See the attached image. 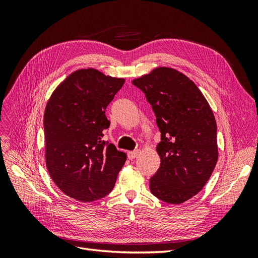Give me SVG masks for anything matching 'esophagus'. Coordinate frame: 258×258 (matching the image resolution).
I'll list each match as a JSON object with an SVG mask.
<instances>
[{
	"label": "esophagus",
	"mask_w": 258,
	"mask_h": 258,
	"mask_svg": "<svg viewBox=\"0 0 258 258\" xmlns=\"http://www.w3.org/2000/svg\"><path fill=\"white\" fill-rule=\"evenodd\" d=\"M139 154H140V151L139 150H137V151H132V152H128V158L129 159H135V158H137L138 156H139Z\"/></svg>",
	"instance_id": "34e87169"
}]
</instances>
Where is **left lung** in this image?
Masks as SVG:
<instances>
[{"label": "left lung", "instance_id": "8db88e82", "mask_svg": "<svg viewBox=\"0 0 258 258\" xmlns=\"http://www.w3.org/2000/svg\"><path fill=\"white\" fill-rule=\"evenodd\" d=\"M132 84L145 93L161 134L160 167L150 189L167 204H183L204 188L216 166L213 112L195 83L172 68H156Z\"/></svg>", "mask_w": 258, "mask_h": 258}]
</instances>
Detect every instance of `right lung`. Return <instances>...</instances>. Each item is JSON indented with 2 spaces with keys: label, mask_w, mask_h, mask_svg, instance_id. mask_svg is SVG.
<instances>
[{
  "label": "right lung",
  "mask_w": 258,
  "mask_h": 258,
  "mask_svg": "<svg viewBox=\"0 0 258 258\" xmlns=\"http://www.w3.org/2000/svg\"><path fill=\"white\" fill-rule=\"evenodd\" d=\"M123 83L96 69H81L54 89L46 104V167L59 189L77 201L91 202L110 194L127 159L102 141V131L110 127L106 106Z\"/></svg>",
  "instance_id": "right-lung-1"
}]
</instances>
